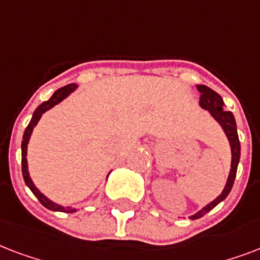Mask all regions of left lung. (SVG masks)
<instances>
[{
	"mask_svg": "<svg viewBox=\"0 0 260 260\" xmlns=\"http://www.w3.org/2000/svg\"><path fill=\"white\" fill-rule=\"evenodd\" d=\"M197 88H198L199 93H201L199 106L212 114L213 118L221 124V127H222V130H224L226 137H228L229 144H231V150H232V162H231V172H229L228 180H226V184H225L222 192L213 202L206 205L198 213H195L194 216H191V220H197V218L203 217L206 213L210 212L213 207H216L218 203L222 202L228 197V194L232 190L233 183H235L237 166H239V160H240V141H239V136H237L236 120H235L233 114L225 110L224 100H222V98L217 92H214V90L210 89L206 85H197Z\"/></svg>",
	"mask_w": 260,
	"mask_h": 260,
	"instance_id": "obj_1",
	"label": "left lung"
}]
</instances>
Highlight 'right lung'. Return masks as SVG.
Wrapping results in <instances>:
<instances>
[{
	"label": "right lung",
	"instance_id": "1",
	"mask_svg": "<svg viewBox=\"0 0 260 260\" xmlns=\"http://www.w3.org/2000/svg\"><path fill=\"white\" fill-rule=\"evenodd\" d=\"M77 88L76 84H69V85L66 86H62L59 88L58 90L54 92V94L51 98L48 99L47 102H43L40 104L39 107L36 108L35 112H34V115H32V119L29 122V124L25 128V132H24V136H23V142H21V171H23V178H24V182L29 187V190L34 192L36 198L39 199V202L43 205L44 207H47L50 210H54V212H63V213H74L76 212V209L74 207H63L61 205H58V203L53 202L51 199H48L47 197H44L42 192H40L38 188L35 187L34 182H32V179L29 178V172H28V162H27V145L29 142V138H31V134L34 132V127H35L38 122H39L40 116L43 115L44 112L50 110V108H53L54 106H57L58 103H61L63 99H66L69 96L74 89Z\"/></svg>",
	"mask_w": 260,
	"mask_h": 260
}]
</instances>
